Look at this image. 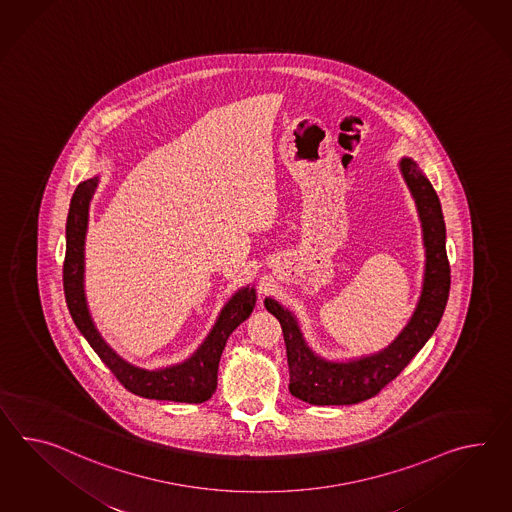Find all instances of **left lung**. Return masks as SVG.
Wrapping results in <instances>:
<instances>
[{
    "instance_id": "obj_1",
    "label": "left lung",
    "mask_w": 512,
    "mask_h": 512,
    "mask_svg": "<svg viewBox=\"0 0 512 512\" xmlns=\"http://www.w3.org/2000/svg\"><path fill=\"white\" fill-rule=\"evenodd\" d=\"M403 178L420 215L425 245V276L416 312L407 327L380 353L349 362H328L308 347L295 315L275 299L265 308L280 321L288 353L289 392L310 405H354L375 397L410 364L433 336L446 310L451 271L447 262L446 223L438 195L416 161L401 159Z\"/></svg>"
}]
</instances>
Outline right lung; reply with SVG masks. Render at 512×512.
Here are the masks:
<instances>
[{"mask_svg": "<svg viewBox=\"0 0 512 512\" xmlns=\"http://www.w3.org/2000/svg\"><path fill=\"white\" fill-rule=\"evenodd\" d=\"M98 176L85 180L76 187L70 200V210L66 219V254L63 263V286H65L66 306L79 328V332L89 341L94 353L102 358L105 366L113 371L118 382L132 394L146 399L174 401V403H204L217 388V369L228 336L236 330L250 314L256 304L254 288H243L226 302L217 323L211 328L208 338L197 349V353L182 364L163 369H143L132 366L120 358L100 336L92 323L85 289V234L89 223V204Z\"/></svg>", "mask_w": 512, "mask_h": 512, "instance_id": "right-lung-1", "label": "right lung"}]
</instances>
